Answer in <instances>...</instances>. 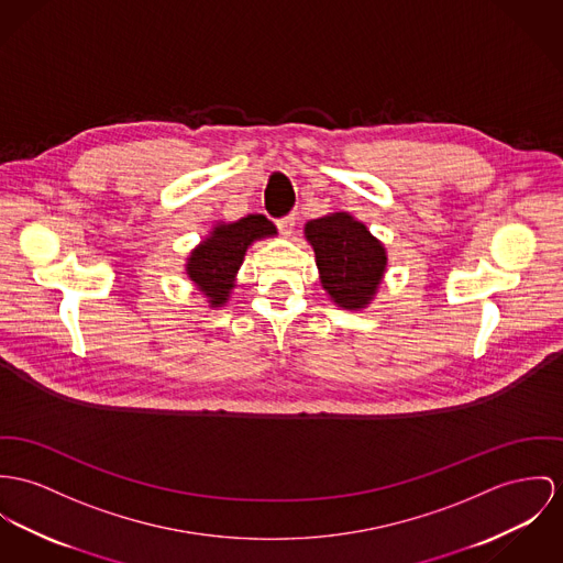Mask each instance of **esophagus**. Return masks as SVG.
Here are the masks:
<instances>
[{"label":"esophagus","instance_id":"esophagus-1","mask_svg":"<svg viewBox=\"0 0 563 563\" xmlns=\"http://www.w3.org/2000/svg\"><path fill=\"white\" fill-rule=\"evenodd\" d=\"M296 222H298L296 214H287V217L280 218L276 224H278V229H280L283 235H291L294 229H296Z\"/></svg>","mask_w":563,"mask_h":563}]
</instances>
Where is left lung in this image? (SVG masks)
<instances>
[{
	"label": "left lung",
	"instance_id": "8db88e82",
	"mask_svg": "<svg viewBox=\"0 0 563 563\" xmlns=\"http://www.w3.org/2000/svg\"><path fill=\"white\" fill-rule=\"evenodd\" d=\"M323 289L343 308H364L386 272V251L368 229L349 214L306 224Z\"/></svg>",
	"mask_w": 563,
	"mask_h": 563
}]
</instances>
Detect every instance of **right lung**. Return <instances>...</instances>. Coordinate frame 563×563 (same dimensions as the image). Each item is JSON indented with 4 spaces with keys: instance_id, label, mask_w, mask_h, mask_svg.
Wrapping results in <instances>:
<instances>
[{
    "instance_id": "1",
    "label": "right lung",
    "mask_w": 563,
    "mask_h": 563,
    "mask_svg": "<svg viewBox=\"0 0 563 563\" xmlns=\"http://www.w3.org/2000/svg\"><path fill=\"white\" fill-rule=\"evenodd\" d=\"M274 233L276 227L261 214H251L231 224H218L212 235L192 251L186 272L210 298V303L220 306L229 298L233 276L240 269L251 242Z\"/></svg>"
}]
</instances>
